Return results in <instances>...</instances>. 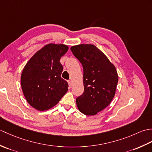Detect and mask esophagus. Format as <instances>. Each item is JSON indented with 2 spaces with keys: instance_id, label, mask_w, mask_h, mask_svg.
<instances>
[{
  "instance_id": "obj_1",
  "label": "esophagus",
  "mask_w": 152,
  "mask_h": 152,
  "mask_svg": "<svg viewBox=\"0 0 152 152\" xmlns=\"http://www.w3.org/2000/svg\"><path fill=\"white\" fill-rule=\"evenodd\" d=\"M68 83H69V88H71V87H72V81H71V80H69V81H68Z\"/></svg>"
}]
</instances>
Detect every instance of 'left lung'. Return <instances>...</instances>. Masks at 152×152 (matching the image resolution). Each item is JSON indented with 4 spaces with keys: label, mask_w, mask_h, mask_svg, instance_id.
<instances>
[{
    "label": "left lung",
    "mask_w": 152,
    "mask_h": 152,
    "mask_svg": "<svg viewBox=\"0 0 152 152\" xmlns=\"http://www.w3.org/2000/svg\"><path fill=\"white\" fill-rule=\"evenodd\" d=\"M70 50L83 69L84 92L76 98L77 107L83 114L96 115L107 107L114 98L118 82L117 70L95 45L79 44Z\"/></svg>",
    "instance_id": "1"
}]
</instances>
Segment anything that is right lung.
I'll return each mask as SVG.
<instances>
[{"instance_id":"obj_1","label":"right lung","mask_w":152,"mask_h":152,"mask_svg":"<svg viewBox=\"0 0 152 152\" xmlns=\"http://www.w3.org/2000/svg\"><path fill=\"white\" fill-rule=\"evenodd\" d=\"M69 46L50 43L35 53L25 64L21 76L23 93L32 107L44 111L56 106L68 91V83L61 78V57Z\"/></svg>"}]
</instances>
